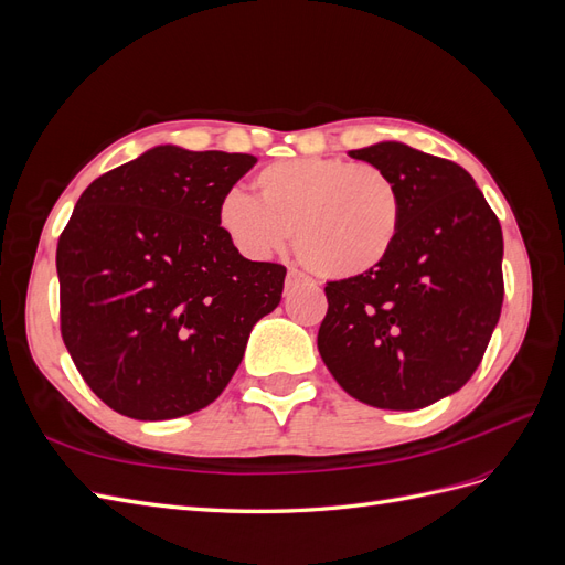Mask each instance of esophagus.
Masks as SVG:
<instances>
[{
    "label": "esophagus",
    "mask_w": 565,
    "mask_h": 565,
    "mask_svg": "<svg viewBox=\"0 0 565 565\" xmlns=\"http://www.w3.org/2000/svg\"><path fill=\"white\" fill-rule=\"evenodd\" d=\"M306 280H309V278H306L301 270H297V268H289V270H287V280H285V287H297V285L306 282Z\"/></svg>",
    "instance_id": "esophagus-1"
}]
</instances>
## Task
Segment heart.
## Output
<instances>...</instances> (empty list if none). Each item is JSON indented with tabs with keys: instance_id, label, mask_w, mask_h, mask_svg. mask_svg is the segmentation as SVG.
<instances>
[{
	"instance_id": "b5f03b06",
	"label": "heart",
	"mask_w": 565,
	"mask_h": 565,
	"mask_svg": "<svg viewBox=\"0 0 565 565\" xmlns=\"http://www.w3.org/2000/svg\"><path fill=\"white\" fill-rule=\"evenodd\" d=\"M259 200L228 191L216 221L247 259H268L295 231L299 262L320 278L344 280L377 268L401 231V193L384 169L339 158H292L254 177Z\"/></svg>"
}]
</instances>
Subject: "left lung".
Listing matches in <instances>:
<instances>
[{"label": "left lung", "instance_id": "1", "mask_svg": "<svg viewBox=\"0 0 565 565\" xmlns=\"http://www.w3.org/2000/svg\"><path fill=\"white\" fill-rule=\"evenodd\" d=\"M401 193V231L363 276L324 285L318 351L349 396L419 409L465 386L502 313V226L459 164L405 143L351 150Z\"/></svg>", "mask_w": 565, "mask_h": 565}]
</instances>
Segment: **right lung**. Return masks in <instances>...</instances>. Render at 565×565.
Listing matches in <instances>:
<instances>
[{"instance_id":"1","label":"right lung","mask_w":565,"mask_h":565,"mask_svg":"<svg viewBox=\"0 0 565 565\" xmlns=\"http://www.w3.org/2000/svg\"><path fill=\"white\" fill-rule=\"evenodd\" d=\"M254 164L158 146L79 195L56 249L61 337L115 413L158 422L207 407L280 303L287 268L245 259L216 221Z\"/></svg>"}]
</instances>
